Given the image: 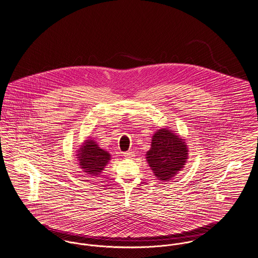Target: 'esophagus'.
<instances>
[{"label": "esophagus", "instance_id": "34e87169", "mask_svg": "<svg viewBox=\"0 0 258 258\" xmlns=\"http://www.w3.org/2000/svg\"><path fill=\"white\" fill-rule=\"evenodd\" d=\"M124 157H127V158H132L133 156H134V153L133 151H127L124 153Z\"/></svg>", "mask_w": 258, "mask_h": 258}]
</instances>
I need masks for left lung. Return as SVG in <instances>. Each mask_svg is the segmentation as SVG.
Returning a JSON list of instances; mask_svg holds the SVG:
<instances>
[{"label": "left lung", "mask_w": 258, "mask_h": 258, "mask_svg": "<svg viewBox=\"0 0 258 258\" xmlns=\"http://www.w3.org/2000/svg\"><path fill=\"white\" fill-rule=\"evenodd\" d=\"M148 164L155 176L167 181L172 179L185 165L188 148L185 140L169 128H160L152 138L151 149L147 152Z\"/></svg>", "instance_id": "left-lung-1"}]
</instances>
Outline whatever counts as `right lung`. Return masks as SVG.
Listing matches in <instances>:
<instances>
[{
    "mask_svg": "<svg viewBox=\"0 0 258 258\" xmlns=\"http://www.w3.org/2000/svg\"><path fill=\"white\" fill-rule=\"evenodd\" d=\"M77 156L83 172L92 176L101 175L104 167L110 160V155L101 149L92 139L84 141L78 150Z\"/></svg>",
    "mask_w": 258,
    "mask_h": 258,
    "instance_id": "obj_1",
    "label": "right lung"
}]
</instances>
